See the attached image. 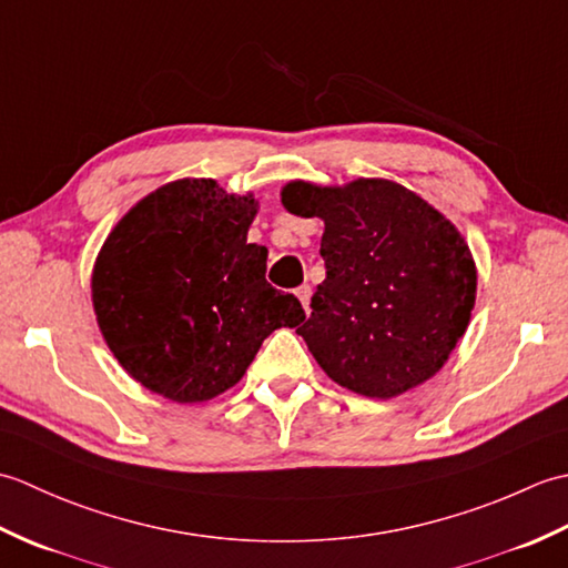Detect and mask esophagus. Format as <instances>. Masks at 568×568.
Returning a JSON list of instances; mask_svg holds the SVG:
<instances>
[{"label":"esophagus","mask_w":568,"mask_h":568,"mask_svg":"<svg viewBox=\"0 0 568 568\" xmlns=\"http://www.w3.org/2000/svg\"><path fill=\"white\" fill-rule=\"evenodd\" d=\"M295 295H297L300 303H303L305 312H310V297H312V287H310V285H300Z\"/></svg>","instance_id":"esophagus-1"}]
</instances>
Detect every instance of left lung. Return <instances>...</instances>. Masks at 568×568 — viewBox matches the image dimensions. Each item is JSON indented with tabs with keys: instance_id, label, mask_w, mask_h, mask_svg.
Here are the masks:
<instances>
[{
	"instance_id": "left-lung-1",
	"label": "left lung",
	"mask_w": 568,
	"mask_h": 568,
	"mask_svg": "<svg viewBox=\"0 0 568 568\" xmlns=\"http://www.w3.org/2000/svg\"><path fill=\"white\" fill-rule=\"evenodd\" d=\"M283 207L324 222L327 277L297 327L342 388L388 400L449 361L476 305V263L462 232L393 180H291Z\"/></svg>"
}]
</instances>
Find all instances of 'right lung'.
<instances>
[{"mask_svg":"<svg viewBox=\"0 0 568 568\" xmlns=\"http://www.w3.org/2000/svg\"><path fill=\"white\" fill-rule=\"evenodd\" d=\"M253 195L183 178L139 200L92 268L100 332L131 378L180 405L207 403L244 378L265 336L305 320L265 283L268 248L248 244Z\"/></svg>","mask_w":568,"mask_h":568,"instance_id":"1","label":"right lung"}]
</instances>
